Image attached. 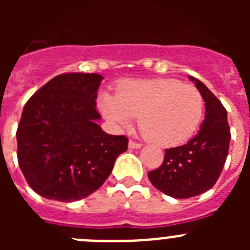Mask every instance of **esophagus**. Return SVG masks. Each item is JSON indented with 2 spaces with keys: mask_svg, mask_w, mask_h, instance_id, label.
Instances as JSON below:
<instances>
[{
  "mask_svg": "<svg viewBox=\"0 0 250 250\" xmlns=\"http://www.w3.org/2000/svg\"><path fill=\"white\" fill-rule=\"evenodd\" d=\"M141 146H143V144H140V143H136V141H132V140L129 141L130 149H140Z\"/></svg>",
  "mask_w": 250,
  "mask_h": 250,
  "instance_id": "1",
  "label": "esophagus"
}]
</instances>
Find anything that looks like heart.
Masks as SVG:
<instances>
[{"label": "heart", "mask_w": 250, "mask_h": 250, "mask_svg": "<svg viewBox=\"0 0 250 250\" xmlns=\"http://www.w3.org/2000/svg\"><path fill=\"white\" fill-rule=\"evenodd\" d=\"M100 109L118 127L139 118L144 135L155 144L175 146L190 139L204 111L200 91L176 79L125 80L118 94H101Z\"/></svg>", "instance_id": "obj_1"}]
</instances>
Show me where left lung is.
Returning <instances> with one entry per match:
<instances>
[{"mask_svg":"<svg viewBox=\"0 0 250 250\" xmlns=\"http://www.w3.org/2000/svg\"><path fill=\"white\" fill-rule=\"evenodd\" d=\"M205 101V118L200 130L182 146L165 150L163 164L149 171L151 184L176 199L200 195L214 187L225 164L230 143L227 110L207 86L193 76Z\"/></svg>","mask_w":250,"mask_h":250,"instance_id":"1","label":"left lung"}]
</instances>
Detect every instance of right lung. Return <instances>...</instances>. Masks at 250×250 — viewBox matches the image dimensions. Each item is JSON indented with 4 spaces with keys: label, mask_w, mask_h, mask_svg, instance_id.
Masks as SVG:
<instances>
[{
    "label": "right lung",
    "mask_w": 250,
    "mask_h": 250,
    "mask_svg": "<svg viewBox=\"0 0 250 250\" xmlns=\"http://www.w3.org/2000/svg\"><path fill=\"white\" fill-rule=\"evenodd\" d=\"M99 74L54 77L26 103L17 127V159L28 185L46 199L71 203L96 191L127 150V138L98 120Z\"/></svg>",
    "instance_id": "add662e5"
}]
</instances>
